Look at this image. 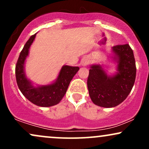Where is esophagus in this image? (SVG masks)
Listing matches in <instances>:
<instances>
[{
    "label": "esophagus",
    "instance_id": "34e87169",
    "mask_svg": "<svg viewBox=\"0 0 149 149\" xmlns=\"http://www.w3.org/2000/svg\"><path fill=\"white\" fill-rule=\"evenodd\" d=\"M84 65H86L87 64V63L86 62H84V64H83Z\"/></svg>",
    "mask_w": 149,
    "mask_h": 149
}]
</instances>
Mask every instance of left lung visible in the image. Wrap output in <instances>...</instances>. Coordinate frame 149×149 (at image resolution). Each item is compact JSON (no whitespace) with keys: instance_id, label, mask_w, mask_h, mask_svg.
Segmentation results:
<instances>
[{"instance_id":"1","label":"left lung","mask_w":149,"mask_h":149,"mask_svg":"<svg viewBox=\"0 0 149 149\" xmlns=\"http://www.w3.org/2000/svg\"><path fill=\"white\" fill-rule=\"evenodd\" d=\"M118 72L109 76L100 64L92 65L89 71L88 88L94 104L105 108L115 107L130 93L135 78L136 64L134 53L128 44L112 47Z\"/></svg>"}]
</instances>
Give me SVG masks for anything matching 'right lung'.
<instances>
[{
	"instance_id": "add662e5",
	"label": "right lung",
	"mask_w": 149,
	"mask_h": 149,
	"mask_svg": "<svg viewBox=\"0 0 149 149\" xmlns=\"http://www.w3.org/2000/svg\"><path fill=\"white\" fill-rule=\"evenodd\" d=\"M36 33L31 36L26 42L19 56L15 66V76L19 89L23 95L31 102L42 107H49L59 104L66 94L70 82L79 70L78 66H63L55 82L52 84L34 87L27 79L24 72L26 58L29 55L30 46Z\"/></svg>"
}]
</instances>
